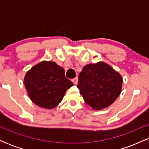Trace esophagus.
<instances>
[{"label": "esophagus", "instance_id": "obj_1", "mask_svg": "<svg viewBox=\"0 0 149 149\" xmlns=\"http://www.w3.org/2000/svg\"><path fill=\"white\" fill-rule=\"evenodd\" d=\"M72 82L73 83V84L74 85H76L77 83H78V77H76V78H73L72 80Z\"/></svg>", "mask_w": 149, "mask_h": 149}]
</instances>
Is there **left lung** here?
<instances>
[{
    "instance_id": "obj_1",
    "label": "left lung",
    "mask_w": 149,
    "mask_h": 149,
    "mask_svg": "<svg viewBox=\"0 0 149 149\" xmlns=\"http://www.w3.org/2000/svg\"><path fill=\"white\" fill-rule=\"evenodd\" d=\"M78 77L80 93L85 103L95 110L109 107L122 90V77L102 61L85 66Z\"/></svg>"
}]
</instances>
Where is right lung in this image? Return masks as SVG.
I'll return each instance as SVG.
<instances>
[{
	"label": "right lung",
	"instance_id": "right-lung-1",
	"mask_svg": "<svg viewBox=\"0 0 149 149\" xmlns=\"http://www.w3.org/2000/svg\"><path fill=\"white\" fill-rule=\"evenodd\" d=\"M24 83L32 102L47 109L57 107L66 90L73 85L65 77L62 67L46 61L33 66L26 74Z\"/></svg>",
	"mask_w": 149,
	"mask_h": 149
}]
</instances>
